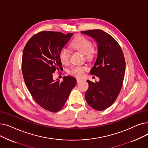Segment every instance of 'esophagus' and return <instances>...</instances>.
<instances>
[{"instance_id":"obj_1","label":"esophagus","mask_w":148,"mask_h":148,"mask_svg":"<svg viewBox=\"0 0 148 148\" xmlns=\"http://www.w3.org/2000/svg\"><path fill=\"white\" fill-rule=\"evenodd\" d=\"M77 83H79V82H80L81 81H82V79H80V78H77Z\"/></svg>"}]
</instances>
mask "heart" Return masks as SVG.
<instances>
[{
	"instance_id": "b5f03b06",
	"label": "heart",
	"mask_w": 148,
	"mask_h": 148,
	"mask_svg": "<svg viewBox=\"0 0 148 148\" xmlns=\"http://www.w3.org/2000/svg\"><path fill=\"white\" fill-rule=\"evenodd\" d=\"M71 48L75 50L81 52L88 60H92L95 56L93 50V44L91 41L86 37L79 36L76 37L70 44ZM59 58L61 63L66 65L68 63L69 59V51L66 48H62L59 53ZM87 68L84 66H74L69 70V73L74 76L80 77L83 75Z\"/></svg>"
}]
</instances>
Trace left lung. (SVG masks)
<instances>
[{
    "label": "left lung",
    "instance_id": "1",
    "mask_svg": "<svg viewBox=\"0 0 148 148\" xmlns=\"http://www.w3.org/2000/svg\"><path fill=\"white\" fill-rule=\"evenodd\" d=\"M98 44V56L90 74L99 81L87 80L89 88L85 93L88 104L98 111L111 106L118 97L125 71V60L121 46L108 34L100 29L82 31Z\"/></svg>",
    "mask_w": 148,
    "mask_h": 148
}]
</instances>
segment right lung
Instances as JSON below:
<instances>
[{
  "label": "right lung",
  "mask_w": 148,
  "mask_h": 148,
  "mask_svg": "<svg viewBox=\"0 0 148 148\" xmlns=\"http://www.w3.org/2000/svg\"><path fill=\"white\" fill-rule=\"evenodd\" d=\"M73 35L42 31L31 38L23 50L21 69L25 84L35 102L51 112L64 107L77 83L69 75L61 82L53 79V73L62 68L59 53Z\"/></svg>",
  "instance_id": "right-lung-1"
}]
</instances>
